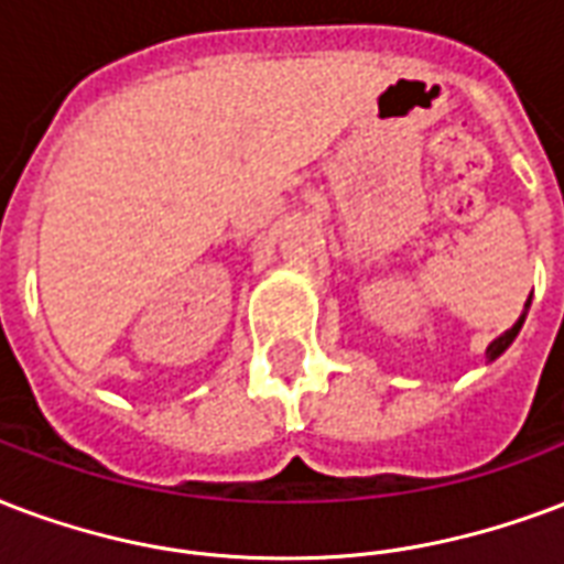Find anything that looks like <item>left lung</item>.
I'll return each instance as SVG.
<instances>
[{
  "instance_id": "8db88e82",
  "label": "left lung",
  "mask_w": 564,
  "mask_h": 564,
  "mask_svg": "<svg viewBox=\"0 0 564 564\" xmlns=\"http://www.w3.org/2000/svg\"><path fill=\"white\" fill-rule=\"evenodd\" d=\"M530 301H532V292H530ZM530 301L523 304L521 319L514 322V325H511L509 330H502L500 337L494 339V343H488V349H485V358H488V360H497V358H500V355H502V351L509 349L511 343H514V337H518V334H521V328H523V319H527V311H530Z\"/></svg>"
}]
</instances>
